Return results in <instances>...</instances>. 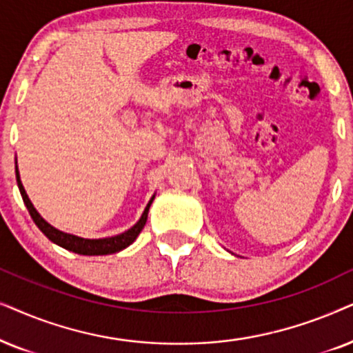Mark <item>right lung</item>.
I'll list each match as a JSON object with an SVG mask.
<instances>
[{"instance_id": "obj_1", "label": "right lung", "mask_w": 353, "mask_h": 353, "mask_svg": "<svg viewBox=\"0 0 353 353\" xmlns=\"http://www.w3.org/2000/svg\"><path fill=\"white\" fill-rule=\"evenodd\" d=\"M16 181H17L19 190H21L23 203H26L27 210H29V213L32 216V219H34V223L39 225L40 231L43 232L51 242L56 243V245L63 247L69 252L79 253V255H88V256L111 255V253H117V252L124 250V248H128L129 245H132L135 239L139 237V234L142 232L145 223H147L150 206H152L153 200H154V195H153L147 203V206H145V210H143L142 216H140V219L132 225V228L128 229V231L117 234V236H111V237L85 239V237L74 236V234L59 231V229H56L54 225L46 223V221L41 218L39 211L35 210V206L32 205V201L29 199V195H27L26 189H23V185L21 182V174H19V168H17V158H16Z\"/></svg>"}]
</instances>
